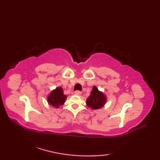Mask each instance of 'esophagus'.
I'll return each instance as SVG.
<instances>
[{
	"mask_svg": "<svg viewBox=\"0 0 160 160\" xmlns=\"http://www.w3.org/2000/svg\"><path fill=\"white\" fill-rule=\"evenodd\" d=\"M75 94L77 95V96H80V95L82 94V93H81L80 91H75Z\"/></svg>",
	"mask_w": 160,
	"mask_h": 160,
	"instance_id": "34e87169",
	"label": "esophagus"
}]
</instances>
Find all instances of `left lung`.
<instances>
[{
  "label": "left lung",
  "mask_w": 160,
  "mask_h": 160,
  "mask_svg": "<svg viewBox=\"0 0 160 160\" xmlns=\"http://www.w3.org/2000/svg\"><path fill=\"white\" fill-rule=\"evenodd\" d=\"M107 102V96L103 92L98 90L97 87L94 86L91 91V94L87 99V105L88 107L93 110L99 109L103 107Z\"/></svg>",
  "instance_id": "1"
}]
</instances>
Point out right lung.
<instances>
[{
    "mask_svg": "<svg viewBox=\"0 0 160 160\" xmlns=\"http://www.w3.org/2000/svg\"><path fill=\"white\" fill-rule=\"evenodd\" d=\"M67 96L63 93L62 87H58L50 92L47 96V102L49 104L53 107L58 108L61 105L64 104Z\"/></svg>",
    "mask_w": 160,
    "mask_h": 160,
    "instance_id": "add662e5",
    "label": "right lung"
}]
</instances>
